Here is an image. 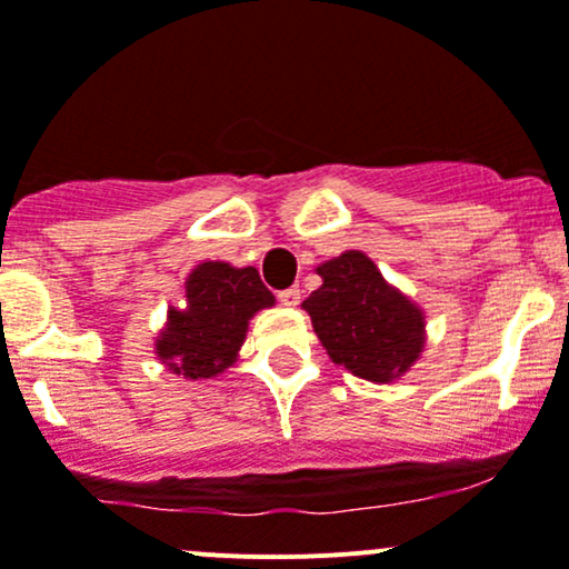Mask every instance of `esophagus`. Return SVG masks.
<instances>
[{"label":"esophagus","instance_id":"obj_1","mask_svg":"<svg viewBox=\"0 0 569 569\" xmlns=\"http://www.w3.org/2000/svg\"><path fill=\"white\" fill-rule=\"evenodd\" d=\"M278 300H280V305H286V308H297V305H300V289H297V286L283 289L278 295Z\"/></svg>","mask_w":569,"mask_h":569}]
</instances>
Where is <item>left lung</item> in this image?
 <instances>
[{
  "mask_svg": "<svg viewBox=\"0 0 569 569\" xmlns=\"http://www.w3.org/2000/svg\"><path fill=\"white\" fill-rule=\"evenodd\" d=\"M321 286L302 302L335 365L360 379H398L426 349V316L381 278L379 267L346 250L316 267Z\"/></svg>",
  "mask_w": 569,
  "mask_h": 569,
  "instance_id": "8db88e82",
  "label": "left lung"
}]
</instances>
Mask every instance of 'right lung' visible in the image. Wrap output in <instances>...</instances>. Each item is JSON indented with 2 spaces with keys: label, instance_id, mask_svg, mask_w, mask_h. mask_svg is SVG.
I'll return each instance as SVG.
<instances>
[{
  "label": "right lung",
  "instance_id": "1",
  "mask_svg": "<svg viewBox=\"0 0 569 569\" xmlns=\"http://www.w3.org/2000/svg\"><path fill=\"white\" fill-rule=\"evenodd\" d=\"M184 308H169L154 355L182 379H212L237 362L250 319L272 308V291L253 267L204 261L184 280Z\"/></svg>",
  "mask_w": 569,
  "mask_h": 569
}]
</instances>
